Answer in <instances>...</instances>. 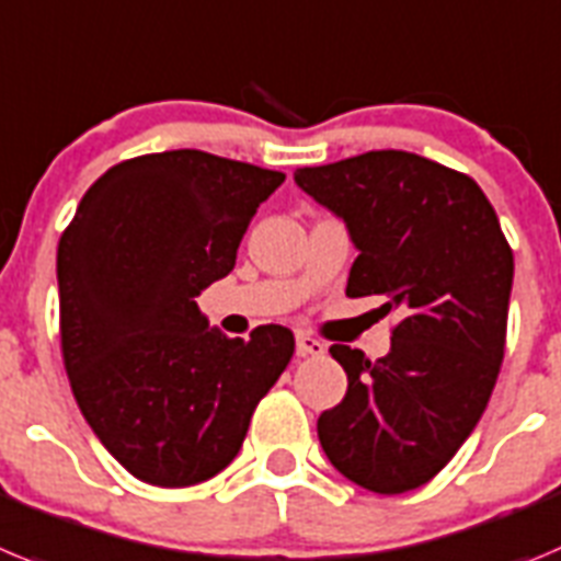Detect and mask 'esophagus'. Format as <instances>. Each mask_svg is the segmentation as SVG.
<instances>
[{
    "label": "esophagus",
    "mask_w": 561,
    "mask_h": 561,
    "mask_svg": "<svg viewBox=\"0 0 561 561\" xmlns=\"http://www.w3.org/2000/svg\"><path fill=\"white\" fill-rule=\"evenodd\" d=\"M296 352H299L301 357H321L327 352V346L318 341V337L299 332V335H296Z\"/></svg>",
    "instance_id": "34e87169"
}]
</instances>
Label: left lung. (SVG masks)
<instances>
[{"instance_id": "1", "label": "left lung", "mask_w": 561, "mask_h": 561, "mask_svg": "<svg viewBox=\"0 0 561 561\" xmlns=\"http://www.w3.org/2000/svg\"><path fill=\"white\" fill-rule=\"evenodd\" d=\"M293 179L360 251L346 296H380L382 316L397 312L386 357L330 346L350 388L318 416L321 447L357 486L411 492L486 411L506 350L512 245L481 186L425 156L368 150Z\"/></svg>"}]
</instances>
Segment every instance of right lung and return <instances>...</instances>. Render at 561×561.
I'll list each match as a JSON object with an SVG mask.
<instances>
[{"instance_id":"1","label":"right lung","mask_w":561,"mask_h":561,"mask_svg":"<svg viewBox=\"0 0 561 561\" xmlns=\"http://www.w3.org/2000/svg\"><path fill=\"white\" fill-rule=\"evenodd\" d=\"M285 173L204 150L105 170L58 243L60 355L80 413L130 476L164 489L218 476L290 363L287 327L249 341L195 296L234 268L256 206Z\"/></svg>"}]
</instances>
